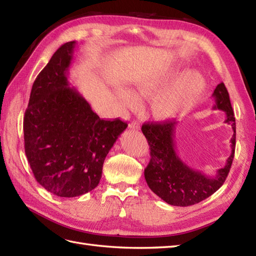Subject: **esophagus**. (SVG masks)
<instances>
[{
    "mask_svg": "<svg viewBox=\"0 0 256 256\" xmlns=\"http://www.w3.org/2000/svg\"><path fill=\"white\" fill-rule=\"evenodd\" d=\"M128 126H130V128H133V130H140V125L136 121H133L131 124L128 125Z\"/></svg>",
    "mask_w": 256,
    "mask_h": 256,
    "instance_id": "esophagus-1",
    "label": "esophagus"
}]
</instances>
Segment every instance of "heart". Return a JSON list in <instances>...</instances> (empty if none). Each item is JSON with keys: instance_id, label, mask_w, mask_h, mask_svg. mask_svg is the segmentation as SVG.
Segmentation results:
<instances>
[{"instance_id": "1", "label": "heart", "mask_w": 256, "mask_h": 256, "mask_svg": "<svg viewBox=\"0 0 256 256\" xmlns=\"http://www.w3.org/2000/svg\"><path fill=\"white\" fill-rule=\"evenodd\" d=\"M172 83L176 84L168 88V86ZM166 88H168L167 90H164ZM204 88L206 80L200 72H188L184 74V70H177L140 79L136 84V92L128 86H120L116 89V94L118 101L126 108L136 106L140 103L138 96H153L152 114L158 120H170L192 106Z\"/></svg>"}]
</instances>
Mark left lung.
Instances as JSON below:
<instances>
[{
    "mask_svg": "<svg viewBox=\"0 0 256 256\" xmlns=\"http://www.w3.org/2000/svg\"><path fill=\"white\" fill-rule=\"evenodd\" d=\"M212 96L216 101L214 108L226 112L224 122L231 125L234 132L231 138V155L216 176H206L192 170L178 156L175 143L177 122L170 120L160 123H144L142 126L150 150V160L144 170L146 182L152 192L172 206H192L210 197L224 184L230 172L236 150L234 112L224 82L216 86Z\"/></svg>",
    "mask_w": 256,
    "mask_h": 256,
    "instance_id": "obj_1",
    "label": "left lung"
}]
</instances>
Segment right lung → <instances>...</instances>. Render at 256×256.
Returning a JSON list of instances; mask_svg holds the SVG:
<instances>
[{
	"mask_svg": "<svg viewBox=\"0 0 256 256\" xmlns=\"http://www.w3.org/2000/svg\"><path fill=\"white\" fill-rule=\"evenodd\" d=\"M77 42L54 54L32 86L24 116L25 154L37 182L58 197L94 189L108 150L128 124L103 120L68 81Z\"/></svg>",
	"mask_w": 256,
	"mask_h": 256,
	"instance_id": "right-lung-1",
	"label": "right lung"
}]
</instances>
